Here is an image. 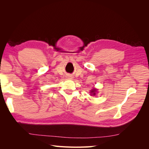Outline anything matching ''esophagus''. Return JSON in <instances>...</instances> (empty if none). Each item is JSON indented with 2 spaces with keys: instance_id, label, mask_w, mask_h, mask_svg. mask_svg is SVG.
<instances>
[{
  "instance_id": "34e87169",
  "label": "esophagus",
  "mask_w": 149,
  "mask_h": 149,
  "mask_svg": "<svg viewBox=\"0 0 149 149\" xmlns=\"http://www.w3.org/2000/svg\"><path fill=\"white\" fill-rule=\"evenodd\" d=\"M71 76H69V77L68 78H71Z\"/></svg>"
}]
</instances>
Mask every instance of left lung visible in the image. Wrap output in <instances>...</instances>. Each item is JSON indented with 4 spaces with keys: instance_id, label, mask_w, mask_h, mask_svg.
Here are the masks:
<instances>
[{
    "instance_id": "obj_1",
    "label": "left lung",
    "mask_w": 149,
    "mask_h": 149,
    "mask_svg": "<svg viewBox=\"0 0 149 149\" xmlns=\"http://www.w3.org/2000/svg\"><path fill=\"white\" fill-rule=\"evenodd\" d=\"M97 89H96V88H93L91 91V95H93V96H95L96 95V94L97 93Z\"/></svg>"
}]
</instances>
